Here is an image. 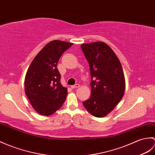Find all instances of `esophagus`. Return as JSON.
Wrapping results in <instances>:
<instances>
[{
    "instance_id": "34e87169",
    "label": "esophagus",
    "mask_w": 155,
    "mask_h": 155,
    "mask_svg": "<svg viewBox=\"0 0 155 155\" xmlns=\"http://www.w3.org/2000/svg\"><path fill=\"white\" fill-rule=\"evenodd\" d=\"M71 88L72 89H74V88H79L80 87V85H79L78 84H74V85H73V86H71Z\"/></svg>"
}]
</instances>
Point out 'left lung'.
Listing matches in <instances>:
<instances>
[{"label": "left lung", "mask_w": 155, "mask_h": 155, "mask_svg": "<svg viewBox=\"0 0 155 155\" xmlns=\"http://www.w3.org/2000/svg\"><path fill=\"white\" fill-rule=\"evenodd\" d=\"M89 63L91 95L83 106L97 117L106 116L123 98L125 80L120 60L110 47L102 41L81 45Z\"/></svg>", "instance_id": "8db88e82"}]
</instances>
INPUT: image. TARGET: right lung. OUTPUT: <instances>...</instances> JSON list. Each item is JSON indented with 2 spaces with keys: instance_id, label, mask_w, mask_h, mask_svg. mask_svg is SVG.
<instances>
[{
  "instance_id": "add662e5",
  "label": "right lung",
  "mask_w": 155,
  "mask_h": 155,
  "mask_svg": "<svg viewBox=\"0 0 155 155\" xmlns=\"http://www.w3.org/2000/svg\"><path fill=\"white\" fill-rule=\"evenodd\" d=\"M73 44L53 40L47 44L32 61L24 80L25 93L33 108L48 116L62 106L67 88L61 84L57 63L63 53Z\"/></svg>"
}]
</instances>
